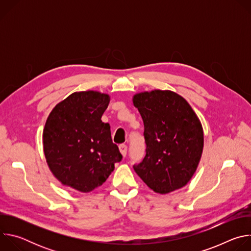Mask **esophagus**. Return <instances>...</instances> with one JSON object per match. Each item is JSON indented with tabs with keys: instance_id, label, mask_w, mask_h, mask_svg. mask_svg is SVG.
Listing matches in <instances>:
<instances>
[{
	"instance_id": "obj_1",
	"label": "esophagus",
	"mask_w": 251,
	"mask_h": 251,
	"mask_svg": "<svg viewBox=\"0 0 251 251\" xmlns=\"http://www.w3.org/2000/svg\"><path fill=\"white\" fill-rule=\"evenodd\" d=\"M119 151H120V153H121V155H122L123 157H126V154H127V146L124 145V144L120 145V146H119Z\"/></svg>"
}]
</instances>
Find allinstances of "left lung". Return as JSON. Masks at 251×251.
<instances>
[{"instance_id":"8db88e82","label":"left lung","mask_w":251,"mask_h":251,"mask_svg":"<svg viewBox=\"0 0 251 251\" xmlns=\"http://www.w3.org/2000/svg\"><path fill=\"white\" fill-rule=\"evenodd\" d=\"M133 104L144 122L146 156L133 168L151 190L166 195L185 187L203 149L201 123L188 101L171 90L136 93Z\"/></svg>"}]
</instances>
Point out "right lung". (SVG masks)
Segmentation results:
<instances>
[{
    "instance_id": "obj_1",
    "label": "right lung",
    "mask_w": 251,
    "mask_h": 251,
    "mask_svg": "<svg viewBox=\"0 0 251 251\" xmlns=\"http://www.w3.org/2000/svg\"><path fill=\"white\" fill-rule=\"evenodd\" d=\"M110 96L99 91L74 92L57 103L43 132L44 152L52 175L66 187L89 193L101 186L122 155L101 117Z\"/></svg>"
}]
</instances>
